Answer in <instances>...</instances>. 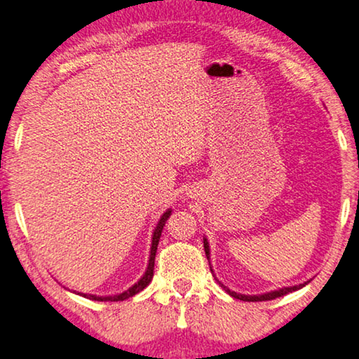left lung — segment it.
<instances>
[{"mask_svg":"<svg viewBox=\"0 0 359 359\" xmlns=\"http://www.w3.org/2000/svg\"><path fill=\"white\" fill-rule=\"evenodd\" d=\"M203 248H205V255H207V259L210 261V246H208V242H207V238H203ZM211 269V267H210ZM211 272H213V270H211ZM309 283V281H307ZM307 283H301V285H297V286H287V287H281V290H277V291H270V292H266V294H259V296H245V294H237V292H233V291H231V290H227V287L224 286V285H221V286H224V290L229 292V294H231L232 297H235V299H240V301H246V302H261V301H272V299H277V297H281V296H285V294H287V292H292V291H297V290H301L302 286H305Z\"/></svg>","mask_w":359,"mask_h":359,"instance_id":"1","label":"left lung"}]
</instances>
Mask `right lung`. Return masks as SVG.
<instances>
[{
    "mask_svg": "<svg viewBox=\"0 0 359 359\" xmlns=\"http://www.w3.org/2000/svg\"><path fill=\"white\" fill-rule=\"evenodd\" d=\"M170 215H172V210H167L165 213L162 215V218L158 219L157 226H156V231L152 233V243H151V255H149V264H148V269H146V272L143 277L138 280V283H135L132 287H128L127 291L121 292V294H116V296H95V294H82L84 297H89L92 301H111V302H117V301H126V299L132 297L135 294H138L140 291H143L146 286L151 283L152 280V275H154V261H156V251H157V245H158V238H161V233H162V229L165 226V221L170 218Z\"/></svg>",
    "mask_w": 359,
    "mask_h": 359,
    "instance_id": "obj_1",
    "label": "right lung"
}]
</instances>
